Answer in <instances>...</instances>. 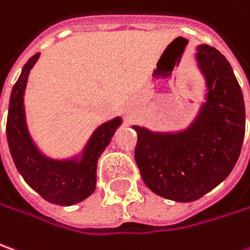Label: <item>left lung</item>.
<instances>
[{"mask_svg": "<svg viewBox=\"0 0 250 250\" xmlns=\"http://www.w3.org/2000/svg\"><path fill=\"white\" fill-rule=\"evenodd\" d=\"M207 101L193 124L176 133L133 126L135 160L145 184L157 195L190 203L215 188L232 171L245 136V103L229 62L215 47H197Z\"/></svg>", "mask_w": 250, "mask_h": 250, "instance_id": "1", "label": "left lung"}]
</instances>
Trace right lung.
I'll return each instance as SVG.
<instances>
[{
	"label": "right lung",
	"instance_id": "right-lung-1",
	"mask_svg": "<svg viewBox=\"0 0 250 250\" xmlns=\"http://www.w3.org/2000/svg\"><path fill=\"white\" fill-rule=\"evenodd\" d=\"M38 59L39 53L26 62L11 91L6 118L8 146L21 176L36 193L52 204L73 206L94 193L98 157L111 142L122 119L115 118L98 126L84 147L80 160L77 157L53 160L43 156L32 142L23 109V93L28 76Z\"/></svg>",
	"mask_w": 250,
	"mask_h": 250
}]
</instances>
